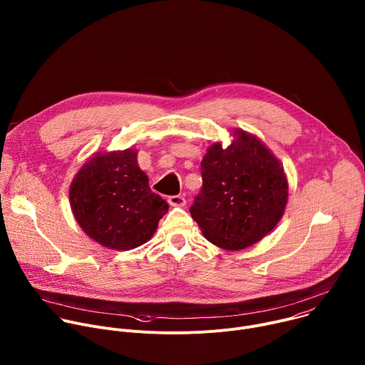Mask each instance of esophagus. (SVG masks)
I'll return each mask as SVG.
<instances>
[{
    "instance_id": "34e87169",
    "label": "esophagus",
    "mask_w": 365,
    "mask_h": 365,
    "mask_svg": "<svg viewBox=\"0 0 365 365\" xmlns=\"http://www.w3.org/2000/svg\"><path fill=\"white\" fill-rule=\"evenodd\" d=\"M168 202H169L172 206H185L186 199H185L182 195H175V196H169V197H168Z\"/></svg>"
}]
</instances>
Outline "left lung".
I'll return each mask as SVG.
<instances>
[{"label":"left lung","mask_w":365,"mask_h":365,"mask_svg":"<svg viewBox=\"0 0 365 365\" xmlns=\"http://www.w3.org/2000/svg\"><path fill=\"white\" fill-rule=\"evenodd\" d=\"M202 189L190 215L203 237L238 251L258 242L282 220L289 185L280 162L255 135L235 130L232 143L207 147L200 162Z\"/></svg>","instance_id":"left-lung-1"}]
</instances>
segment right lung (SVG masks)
Returning a JSON list of instances; mask_svg holds the SVG:
<instances>
[{
	"instance_id": "1",
	"label": "right lung",
	"mask_w": 365,
	"mask_h": 365,
	"mask_svg": "<svg viewBox=\"0 0 365 365\" xmlns=\"http://www.w3.org/2000/svg\"><path fill=\"white\" fill-rule=\"evenodd\" d=\"M69 199L85 234L113 250L147 242L169 210L168 202L151 192L133 148L96 153L73 178Z\"/></svg>"
}]
</instances>
